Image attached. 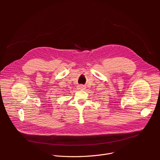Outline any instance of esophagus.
Returning a JSON list of instances; mask_svg holds the SVG:
<instances>
[{"instance_id": "obj_1", "label": "esophagus", "mask_w": 160, "mask_h": 160, "mask_svg": "<svg viewBox=\"0 0 160 160\" xmlns=\"http://www.w3.org/2000/svg\"><path fill=\"white\" fill-rule=\"evenodd\" d=\"M78 89H80V90H83V89H85V86H84V85H78Z\"/></svg>"}]
</instances>
